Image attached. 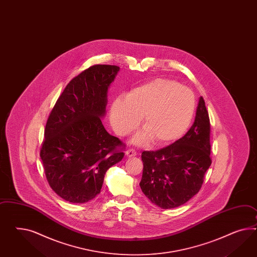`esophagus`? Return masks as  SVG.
<instances>
[{
	"instance_id": "esophagus-1",
	"label": "esophagus",
	"mask_w": 257,
	"mask_h": 257,
	"mask_svg": "<svg viewBox=\"0 0 257 257\" xmlns=\"http://www.w3.org/2000/svg\"><path fill=\"white\" fill-rule=\"evenodd\" d=\"M138 153L137 152L135 151V150H133V149H129V150H127L126 152H125V155L127 156V157H133V156H136Z\"/></svg>"
}]
</instances>
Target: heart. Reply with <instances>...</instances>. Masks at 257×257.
I'll return each mask as SVG.
<instances>
[{
    "mask_svg": "<svg viewBox=\"0 0 257 257\" xmlns=\"http://www.w3.org/2000/svg\"><path fill=\"white\" fill-rule=\"evenodd\" d=\"M194 96L180 84L155 79L129 91L122 100L111 106L110 121L114 131L127 136L138 127L142 118V133L136 139L139 144L152 139L155 146H167L186 132L194 113Z\"/></svg>",
    "mask_w": 257,
    "mask_h": 257,
    "instance_id": "obj_1",
    "label": "heart"
}]
</instances>
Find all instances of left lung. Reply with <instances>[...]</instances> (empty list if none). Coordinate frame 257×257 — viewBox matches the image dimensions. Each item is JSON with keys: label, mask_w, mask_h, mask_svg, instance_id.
<instances>
[{"label": "left lung", "mask_w": 257, "mask_h": 257, "mask_svg": "<svg viewBox=\"0 0 257 257\" xmlns=\"http://www.w3.org/2000/svg\"><path fill=\"white\" fill-rule=\"evenodd\" d=\"M210 122L203 97L194 122L181 139L155 152H143L142 192L161 208L180 207L201 189L211 165Z\"/></svg>", "instance_id": "8db88e82"}]
</instances>
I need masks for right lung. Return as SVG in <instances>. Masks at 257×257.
<instances>
[{
	"label": "right lung",
	"mask_w": 257,
	"mask_h": 257,
	"mask_svg": "<svg viewBox=\"0 0 257 257\" xmlns=\"http://www.w3.org/2000/svg\"><path fill=\"white\" fill-rule=\"evenodd\" d=\"M119 71L96 64L74 77L49 114L40 157L49 186L63 199L86 203L97 195L125 145L106 132L107 90Z\"/></svg>",
	"instance_id": "right-lung-1"
}]
</instances>
